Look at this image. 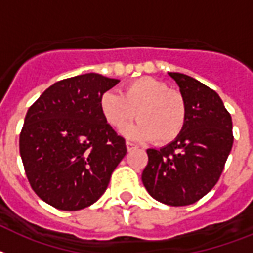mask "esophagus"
I'll return each mask as SVG.
<instances>
[{
    "instance_id": "obj_1",
    "label": "esophagus",
    "mask_w": 253,
    "mask_h": 253,
    "mask_svg": "<svg viewBox=\"0 0 253 253\" xmlns=\"http://www.w3.org/2000/svg\"><path fill=\"white\" fill-rule=\"evenodd\" d=\"M126 147H127V151L130 152V151H132V149H135V148H136V145L132 144L131 141H126Z\"/></svg>"
}]
</instances>
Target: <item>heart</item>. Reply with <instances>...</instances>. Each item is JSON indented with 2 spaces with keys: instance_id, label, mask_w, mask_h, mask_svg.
<instances>
[{
  "instance_id": "b5f03b06",
  "label": "heart",
  "mask_w": 253,
  "mask_h": 253,
  "mask_svg": "<svg viewBox=\"0 0 253 253\" xmlns=\"http://www.w3.org/2000/svg\"><path fill=\"white\" fill-rule=\"evenodd\" d=\"M100 110L104 120L118 131L136 117L140 121L126 128L125 135L135 140L155 139L159 144L179 136L186 122L183 97L151 77L132 80L123 87L121 94L105 92L100 98Z\"/></svg>"
}]
</instances>
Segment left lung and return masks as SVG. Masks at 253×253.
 <instances>
[{
	"label": "left lung",
	"instance_id": "obj_1",
	"mask_svg": "<svg viewBox=\"0 0 253 253\" xmlns=\"http://www.w3.org/2000/svg\"><path fill=\"white\" fill-rule=\"evenodd\" d=\"M168 74L184 100L186 122L171 143L147 149L141 180L153 199L182 207L200 200L218 182L233 147V121L213 89L184 74Z\"/></svg>",
	"mask_w": 253,
	"mask_h": 253
}]
</instances>
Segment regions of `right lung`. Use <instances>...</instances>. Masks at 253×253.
Masks as SVG:
<instances>
[{"label": "right lung", "instance_id": "add662e5", "mask_svg": "<svg viewBox=\"0 0 253 253\" xmlns=\"http://www.w3.org/2000/svg\"><path fill=\"white\" fill-rule=\"evenodd\" d=\"M118 79L88 73L59 80L27 112L20 157L32 190L61 211L101 198L126 156V141L104 120L100 98Z\"/></svg>", "mask_w": 253, "mask_h": 253}]
</instances>
